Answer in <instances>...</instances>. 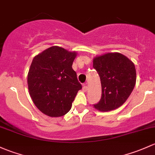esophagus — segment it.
Wrapping results in <instances>:
<instances>
[{"mask_svg":"<svg viewBox=\"0 0 155 155\" xmlns=\"http://www.w3.org/2000/svg\"><path fill=\"white\" fill-rule=\"evenodd\" d=\"M82 90L83 91H84V92H86V91H87V84H84V85H83V87H82Z\"/></svg>","mask_w":155,"mask_h":155,"instance_id":"1","label":"esophagus"}]
</instances>
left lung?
<instances>
[{"instance_id":"left-lung-1","label":"left lung","mask_w":155,"mask_h":155,"mask_svg":"<svg viewBox=\"0 0 155 155\" xmlns=\"http://www.w3.org/2000/svg\"><path fill=\"white\" fill-rule=\"evenodd\" d=\"M93 67L100 77L102 97L96 109L110 111L118 108L129 97L136 84L134 63L120 53H108L95 57Z\"/></svg>"}]
</instances>
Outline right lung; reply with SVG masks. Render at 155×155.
<instances>
[{
	"label": "right lung",
	"instance_id": "1",
	"mask_svg": "<svg viewBox=\"0 0 155 155\" xmlns=\"http://www.w3.org/2000/svg\"><path fill=\"white\" fill-rule=\"evenodd\" d=\"M76 52L53 46L34 57L27 76L30 97L48 116L66 114L82 84L72 68Z\"/></svg>",
	"mask_w": 155,
	"mask_h": 155
}]
</instances>
